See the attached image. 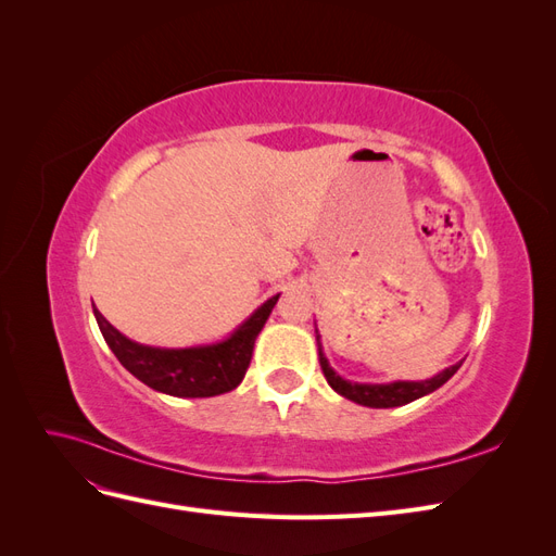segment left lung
<instances>
[{
	"mask_svg": "<svg viewBox=\"0 0 556 556\" xmlns=\"http://www.w3.org/2000/svg\"><path fill=\"white\" fill-rule=\"evenodd\" d=\"M315 341H317V357H319V366H323V374L327 378V382L331 384L333 392H339L341 396L359 403V406L366 408H396V406H406V403L422 399L431 392L439 390L441 384H445L454 374L459 371L462 362L447 366L445 371H441L439 376H433L429 380H396V382H384V384H374V382H350L345 378H341L339 374L333 371L329 366L325 352H323V343H319V331L315 327Z\"/></svg>",
	"mask_w": 556,
	"mask_h": 556,
	"instance_id": "obj_1",
	"label": "left lung"
}]
</instances>
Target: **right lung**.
<instances>
[{"label": "right lung", "instance_id": "right-lung-1", "mask_svg": "<svg viewBox=\"0 0 556 556\" xmlns=\"http://www.w3.org/2000/svg\"><path fill=\"white\" fill-rule=\"evenodd\" d=\"M278 296L280 294L266 299L225 341L192 348H153L137 343L117 331L94 304L92 311L106 345L134 378L162 394L204 399L231 392L241 384L252 359V348Z\"/></svg>", "mask_w": 556, "mask_h": 556}]
</instances>
